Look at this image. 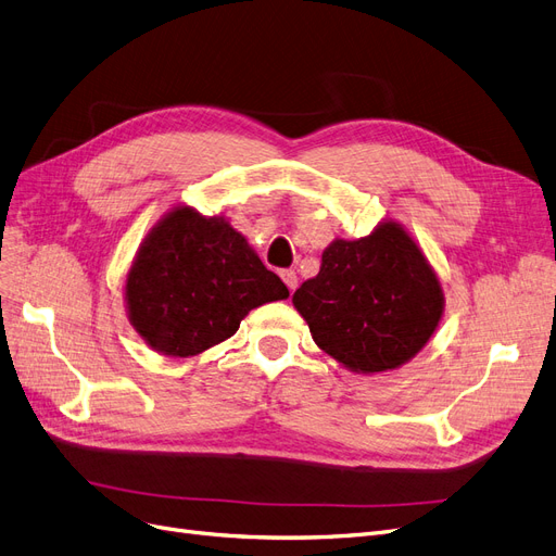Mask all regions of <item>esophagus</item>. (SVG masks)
I'll list each match as a JSON object with an SVG mask.
<instances>
[{"label": "esophagus", "instance_id": "esophagus-1", "mask_svg": "<svg viewBox=\"0 0 556 556\" xmlns=\"http://www.w3.org/2000/svg\"><path fill=\"white\" fill-rule=\"evenodd\" d=\"M281 279H283V283L289 286L291 291H295L298 289V275L293 273V270H281Z\"/></svg>", "mask_w": 556, "mask_h": 556}]
</instances>
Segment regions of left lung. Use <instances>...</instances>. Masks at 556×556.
<instances>
[{
	"instance_id": "obj_1",
	"label": "left lung",
	"mask_w": 556,
	"mask_h": 556,
	"mask_svg": "<svg viewBox=\"0 0 556 556\" xmlns=\"http://www.w3.org/2000/svg\"><path fill=\"white\" fill-rule=\"evenodd\" d=\"M314 341L357 374L413 359L444 312L442 286L401 224L382 222L359 240H334L320 273L293 295Z\"/></svg>"
}]
</instances>
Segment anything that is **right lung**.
<instances>
[{
  "label": "right lung",
  "mask_w": 556,
  "mask_h": 556,
  "mask_svg": "<svg viewBox=\"0 0 556 556\" xmlns=\"http://www.w3.org/2000/svg\"><path fill=\"white\" fill-rule=\"evenodd\" d=\"M289 298L224 217L188 205L164 215L143 238L126 279L128 318L153 351L192 357L233 337L256 306Z\"/></svg>",
  "instance_id": "add662e5"
}]
</instances>
